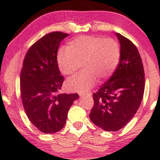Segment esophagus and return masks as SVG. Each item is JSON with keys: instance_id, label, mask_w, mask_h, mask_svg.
<instances>
[{"instance_id": "34e87169", "label": "esophagus", "mask_w": 160, "mask_h": 160, "mask_svg": "<svg viewBox=\"0 0 160 160\" xmlns=\"http://www.w3.org/2000/svg\"><path fill=\"white\" fill-rule=\"evenodd\" d=\"M92 95V93L91 92H83V93H80V97H85V96H91Z\"/></svg>"}]
</instances>
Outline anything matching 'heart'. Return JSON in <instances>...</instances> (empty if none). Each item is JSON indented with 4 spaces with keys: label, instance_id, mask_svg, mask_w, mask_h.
Segmentation results:
<instances>
[{
    "label": "heart",
    "instance_id": "1",
    "mask_svg": "<svg viewBox=\"0 0 160 160\" xmlns=\"http://www.w3.org/2000/svg\"><path fill=\"white\" fill-rule=\"evenodd\" d=\"M120 60V48L111 38L82 35L69 42L67 50H60L57 61L63 75H73L81 67L79 76L68 80L66 88L73 92H84L97 82L108 79L115 72Z\"/></svg>",
    "mask_w": 160,
    "mask_h": 160
}]
</instances>
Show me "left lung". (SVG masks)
I'll return each instance as SVG.
<instances>
[{
  "label": "left lung",
  "mask_w": 160,
  "mask_h": 160,
  "mask_svg": "<svg viewBox=\"0 0 160 160\" xmlns=\"http://www.w3.org/2000/svg\"><path fill=\"white\" fill-rule=\"evenodd\" d=\"M120 44V60L112 75L92 95L90 119L105 131L124 128L138 111L144 91V72L138 48L115 33Z\"/></svg>",
  "instance_id": "8db88e82"
}]
</instances>
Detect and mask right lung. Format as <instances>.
Masks as SVG:
<instances>
[{
	"mask_svg": "<svg viewBox=\"0 0 160 160\" xmlns=\"http://www.w3.org/2000/svg\"><path fill=\"white\" fill-rule=\"evenodd\" d=\"M68 36L62 32L44 35L25 55L20 78L21 94L25 113L38 130L58 132L65 126L75 94H58L64 78L60 75L57 54L60 42Z\"/></svg>",
	"mask_w": 160,
	"mask_h": 160,
	"instance_id": "add662e5",
	"label": "right lung"
}]
</instances>
